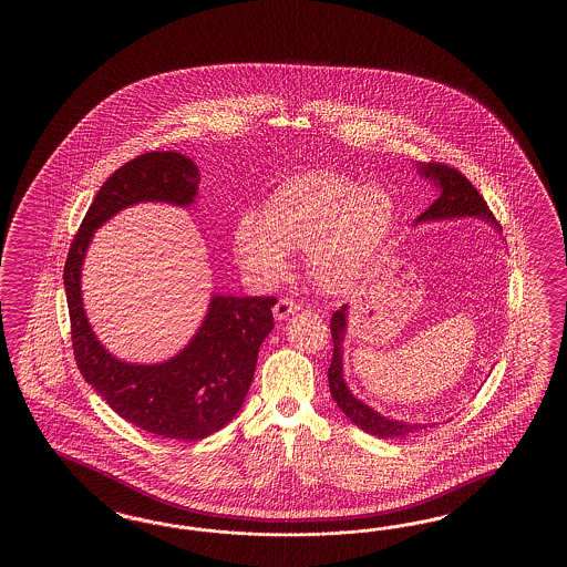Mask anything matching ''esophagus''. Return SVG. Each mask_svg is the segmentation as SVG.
<instances>
[{
  "mask_svg": "<svg viewBox=\"0 0 567 567\" xmlns=\"http://www.w3.org/2000/svg\"><path fill=\"white\" fill-rule=\"evenodd\" d=\"M300 310V306L298 303H293L291 300H279L276 306H274V316H276V320H286L288 316L291 313H296Z\"/></svg>",
  "mask_w": 567,
  "mask_h": 567,
  "instance_id": "34e87169",
  "label": "esophagus"
}]
</instances>
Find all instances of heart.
<instances>
[{"mask_svg": "<svg viewBox=\"0 0 567 567\" xmlns=\"http://www.w3.org/2000/svg\"><path fill=\"white\" fill-rule=\"evenodd\" d=\"M398 208L381 188H362L334 172H308L281 184L264 217L235 229L243 269L261 284L288 274V251H306L313 284L340 293L357 286L385 249Z\"/></svg>", "mask_w": 567, "mask_h": 567, "instance_id": "1", "label": "heart"}]
</instances>
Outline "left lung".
<instances>
[{"label":"left lung","instance_id":"left-lung-1","mask_svg":"<svg viewBox=\"0 0 567 567\" xmlns=\"http://www.w3.org/2000/svg\"><path fill=\"white\" fill-rule=\"evenodd\" d=\"M417 174L425 181L434 184L437 190V198L434 205L430 206L423 215L415 218V225L423 223H435V220H454V218H481L488 223L496 233H501L498 223L494 220L491 208L484 203L478 190L466 181L458 169L447 168L444 164H422L417 162ZM347 330H349V306H342L340 310L332 313L330 320V332H332V342H334V352H332V362L328 367V385L330 393L337 401L340 411L349 417L350 422L357 427H361L367 434L377 435V437H405V435L435 427L437 423H417L403 422V420H393L386 417L381 411L373 410L369 403L357 398L344 379V340H347Z\"/></svg>","mask_w":567,"mask_h":567}]
</instances>
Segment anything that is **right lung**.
<instances>
[{
  "mask_svg": "<svg viewBox=\"0 0 567 567\" xmlns=\"http://www.w3.org/2000/svg\"><path fill=\"white\" fill-rule=\"evenodd\" d=\"M200 174L178 152H150L115 169L89 206L64 264L74 359L111 410L135 427L169 440L196 442L239 413L254 381L259 347L274 330L276 298L213 293L203 322L166 361H121L95 337L86 318L81 276L89 245L107 220L142 203L190 208Z\"/></svg>",
  "mask_w": 567,
  "mask_h": 567,
  "instance_id": "add662e5",
  "label": "right lung"
}]
</instances>
